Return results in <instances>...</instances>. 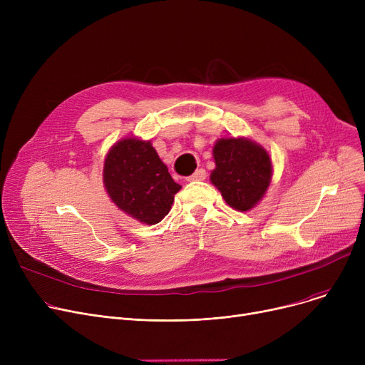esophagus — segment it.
<instances>
[{
  "label": "esophagus",
  "mask_w": 365,
  "mask_h": 365,
  "mask_svg": "<svg viewBox=\"0 0 365 365\" xmlns=\"http://www.w3.org/2000/svg\"><path fill=\"white\" fill-rule=\"evenodd\" d=\"M207 178V173L204 168H198L192 176H189L186 180L187 182H195V180H204Z\"/></svg>",
  "instance_id": "34e87169"
}]
</instances>
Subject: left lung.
<instances>
[{
  "label": "left lung",
  "instance_id": "obj_1",
  "mask_svg": "<svg viewBox=\"0 0 365 365\" xmlns=\"http://www.w3.org/2000/svg\"><path fill=\"white\" fill-rule=\"evenodd\" d=\"M216 168L213 185L225 201L235 210L247 212L264 195L271 182L272 164L267 152L247 139H220L213 149Z\"/></svg>",
  "mask_w": 365,
  "mask_h": 365
}]
</instances>
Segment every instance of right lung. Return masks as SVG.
I'll list each match as a JSON object with an SVG mask.
<instances>
[{"instance_id":"add662e5","label":"right lung","mask_w":365,"mask_h":365,"mask_svg":"<svg viewBox=\"0 0 365 365\" xmlns=\"http://www.w3.org/2000/svg\"><path fill=\"white\" fill-rule=\"evenodd\" d=\"M103 182L123 212L146 225L161 222L182 187L170 176L150 142L123 139L105 160Z\"/></svg>"}]
</instances>
